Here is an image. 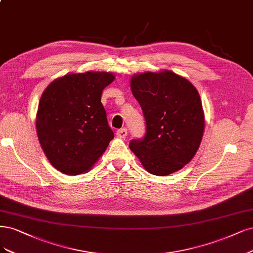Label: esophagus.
Instances as JSON below:
<instances>
[{
    "instance_id": "34e87169",
    "label": "esophagus",
    "mask_w": 253,
    "mask_h": 253,
    "mask_svg": "<svg viewBox=\"0 0 253 253\" xmlns=\"http://www.w3.org/2000/svg\"><path fill=\"white\" fill-rule=\"evenodd\" d=\"M127 135V128L124 127V128H120L117 130V137L119 138H126Z\"/></svg>"
}]
</instances>
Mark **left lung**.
Returning <instances> with one entry per match:
<instances>
[{
    "instance_id": "1",
    "label": "left lung",
    "mask_w": 253,
    "mask_h": 253,
    "mask_svg": "<svg viewBox=\"0 0 253 253\" xmlns=\"http://www.w3.org/2000/svg\"><path fill=\"white\" fill-rule=\"evenodd\" d=\"M130 90L146 124L142 139L129 149L152 175L168 176L194 158L204 133L205 118L198 90L169 70L134 74Z\"/></svg>"
}]
</instances>
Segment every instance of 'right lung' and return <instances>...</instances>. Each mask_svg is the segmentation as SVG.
I'll return each mask as SVG.
<instances>
[{
	"mask_svg": "<svg viewBox=\"0 0 253 253\" xmlns=\"http://www.w3.org/2000/svg\"><path fill=\"white\" fill-rule=\"evenodd\" d=\"M111 72L69 73L48 84L39 103L36 126L47 159L60 172H86L107 150L114 133L101 103Z\"/></svg>",
	"mask_w": 253,
	"mask_h": 253,
	"instance_id": "1",
	"label": "right lung"
}]
</instances>
